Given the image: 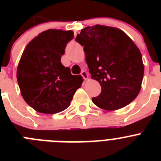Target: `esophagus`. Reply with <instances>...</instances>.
I'll use <instances>...</instances> for the list:
<instances>
[{
    "instance_id": "1",
    "label": "esophagus",
    "mask_w": 161,
    "mask_h": 161,
    "mask_svg": "<svg viewBox=\"0 0 161 161\" xmlns=\"http://www.w3.org/2000/svg\"><path fill=\"white\" fill-rule=\"evenodd\" d=\"M81 76L83 77V79L85 80V81L89 79V74L87 73V72H85V71H82L81 72Z\"/></svg>"
}]
</instances>
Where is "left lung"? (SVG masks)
I'll return each mask as SVG.
<instances>
[{
    "mask_svg": "<svg viewBox=\"0 0 161 161\" xmlns=\"http://www.w3.org/2000/svg\"><path fill=\"white\" fill-rule=\"evenodd\" d=\"M76 40L84 46L91 78L102 87L93 103L109 111L130 104L141 89L144 72L141 52L131 38L119 28L96 25L82 29Z\"/></svg>",
    "mask_w": 161,
    "mask_h": 161,
    "instance_id": "left-lung-1",
    "label": "left lung"
}]
</instances>
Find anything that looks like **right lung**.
<instances>
[{"instance_id":"1","label":"right lung","mask_w":161,"mask_h":161,"mask_svg":"<svg viewBox=\"0 0 161 161\" xmlns=\"http://www.w3.org/2000/svg\"><path fill=\"white\" fill-rule=\"evenodd\" d=\"M72 31L50 29L34 38L24 49L17 70V80L25 102L42 114H56L70 106L83 79L73 76L60 62Z\"/></svg>"}]
</instances>
